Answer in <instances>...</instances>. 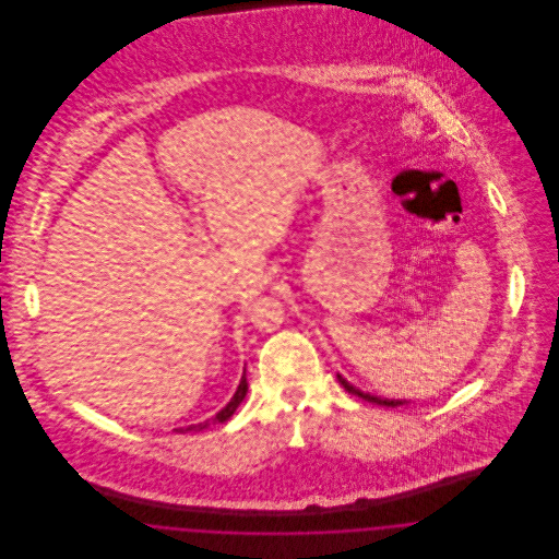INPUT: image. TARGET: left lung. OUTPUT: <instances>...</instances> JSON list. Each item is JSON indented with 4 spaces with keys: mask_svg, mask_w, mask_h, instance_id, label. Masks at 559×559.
I'll return each mask as SVG.
<instances>
[{
    "mask_svg": "<svg viewBox=\"0 0 559 559\" xmlns=\"http://www.w3.org/2000/svg\"><path fill=\"white\" fill-rule=\"evenodd\" d=\"M337 381L344 385V390H346L347 394H354V396H358V399L367 400V402H372V404H381V406H402V404H406L408 400H388V399H379V396H371V394H365V392H360L358 388H354L352 383H347L346 379L342 377V374H337Z\"/></svg>",
    "mask_w": 559,
    "mask_h": 559,
    "instance_id": "8db88e82",
    "label": "left lung"
}]
</instances>
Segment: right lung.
Masks as SVG:
<instances>
[{"mask_svg": "<svg viewBox=\"0 0 559 559\" xmlns=\"http://www.w3.org/2000/svg\"><path fill=\"white\" fill-rule=\"evenodd\" d=\"M245 396H247V377H245V371H242L239 388H237L235 396H233L230 402H228V404H226V406H224V408L213 417L212 424H224V421H228V419L235 415V411L239 408V404L245 400ZM205 427H210V421H205V424H197V426L182 427V429H174V431L187 433V431H201V429H205Z\"/></svg>", "mask_w": 559, "mask_h": 559, "instance_id": "right-lung-1", "label": "right lung"}]
</instances>
